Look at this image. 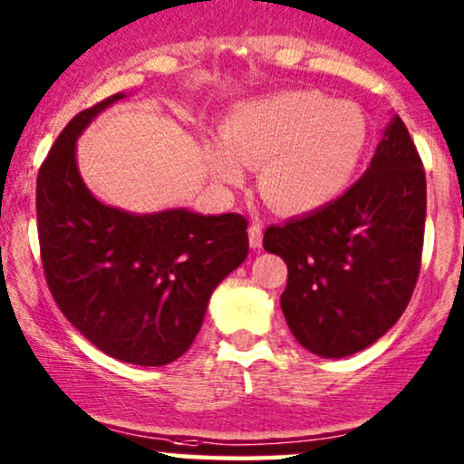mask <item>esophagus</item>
I'll return each mask as SVG.
<instances>
[{
    "label": "esophagus",
    "mask_w": 464,
    "mask_h": 464,
    "mask_svg": "<svg viewBox=\"0 0 464 464\" xmlns=\"http://www.w3.org/2000/svg\"><path fill=\"white\" fill-rule=\"evenodd\" d=\"M247 234H249V245H252L254 249L263 247V226H260V223H252V226L247 227Z\"/></svg>",
    "instance_id": "1"
}]
</instances>
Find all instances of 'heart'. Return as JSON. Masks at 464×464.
I'll use <instances>...</instances> for the list:
<instances>
[{
    "mask_svg": "<svg viewBox=\"0 0 464 464\" xmlns=\"http://www.w3.org/2000/svg\"><path fill=\"white\" fill-rule=\"evenodd\" d=\"M223 140L206 151L212 178L238 184L258 169V188L280 212H310L350 184L367 147L361 108L317 91H282L245 102L223 121Z\"/></svg>",
    "mask_w": 464,
    "mask_h": 464,
    "instance_id": "b5f03b06",
    "label": "heart"
}]
</instances>
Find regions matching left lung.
Returning <instances> with one entry per match:
<instances>
[{
  "label": "left lung",
  "mask_w": 464,
  "mask_h": 464,
  "mask_svg": "<svg viewBox=\"0 0 464 464\" xmlns=\"http://www.w3.org/2000/svg\"><path fill=\"white\" fill-rule=\"evenodd\" d=\"M426 171L393 114L362 178L339 199L266 227V252L285 258L282 313L321 358H345L401 317L421 266Z\"/></svg>",
  "instance_id": "1"
}]
</instances>
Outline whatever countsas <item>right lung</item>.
<instances>
[{
    "label": "right lung",
    "mask_w": 464,
    "mask_h": 464,
    "mask_svg": "<svg viewBox=\"0 0 464 464\" xmlns=\"http://www.w3.org/2000/svg\"><path fill=\"white\" fill-rule=\"evenodd\" d=\"M123 97L86 108L60 132L36 178L38 243L47 286L71 325L117 361L160 367L193 345L212 291L247 258V221L102 204L80 176L75 145Z\"/></svg>",
    "instance_id": "1"
}]
</instances>
